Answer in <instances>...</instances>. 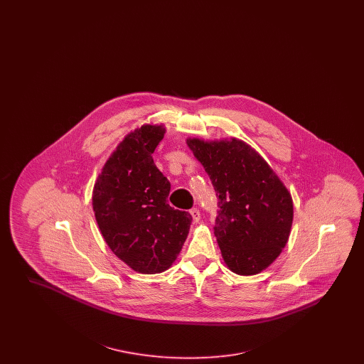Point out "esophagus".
Returning <instances> with one entry per match:
<instances>
[{"label": "esophagus", "instance_id": "1", "mask_svg": "<svg viewBox=\"0 0 364 364\" xmlns=\"http://www.w3.org/2000/svg\"><path fill=\"white\" fill-rule=\"evenodd\" d=\"M191 217H192V221L195 224H198L200 221V211L198 208H191L190 210Z\"/></svg>", "mask_w": 364, "mask_h": 364}]
</instances>
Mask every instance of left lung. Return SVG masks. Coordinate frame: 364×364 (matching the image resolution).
<instances>
[{"instance_id":"obj_1","label":"left lung","mask_w":364,"mask_h":364,"mask_svg":"<svg viewBox=\"0 0 364 364\" xmlns=\"http://www.w3.org/2000/svg\"><path fill=\"white\" fill-rule=\"evenodd\" d=\"M217 192L214 235L226 266L236 274H258L287 245L294 202L269 164L239 139H188Z\"/></svg>"}]
</instances>
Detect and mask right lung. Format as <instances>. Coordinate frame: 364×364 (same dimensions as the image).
I'll list each match as a JSON object with an SVG mask.
<instances>
[{
    "mask_svg": "<svg viewBox=\"0 0 364 364\" xmlns=\"http://www.w3.org/2000/svg\"><path fill=\"white\" fill-rule=\"evenodd\" d=\"M162 125H143L127 135L105 164L92 191V208L105 242L141 274L172 266L190 232L188 211L171 208L169 180L153 153Z\"/></svg>",
    "mask_w": 364,
    "mask_h": 364,
    "instance_id": "right-lung-1",
    "label": "right lung"
}]
</instances>
